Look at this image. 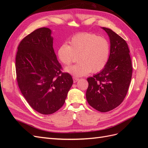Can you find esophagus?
I'll return each mask as SVG.
<instances>
[{"label":"esophagus","instance_id":"1","mask_svg":"<svg viewBox=\"0 0 148 148\" xmlns=\"http://www.w3.org/2000/svg\"><path fill=\"white\" fill-rule=\"evenodd\" d=\"M73 82H74V83H76V82H77L78 81L79 78H76V77H73Z\"/></svg>","mask_w":148,"mask_h":148}]
</instances>
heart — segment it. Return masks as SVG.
I'll return each instance as SVG.
<instances>
[{
	"label": "heart",
	"mask_w": 148,
	"mask_h": 148,
	"mask_svg": "<svg viewBox=\"0 0 148 148\" xmlns=\"http://www.w3.org/2000/svg\"><path fill=\"white\" fill-rule=\"evenodd\" d=\"M110 46L107 40L89 33L75 35L69 41V45L63 44L57 49L59 61L65 65L72 63L75 56H78L77 65L66 67L65 71L74 77L88 75L91 71L99 72L104 68L109 59Z\"/></svg>",
	"instance_id": "obj_1"
}]
</instances>
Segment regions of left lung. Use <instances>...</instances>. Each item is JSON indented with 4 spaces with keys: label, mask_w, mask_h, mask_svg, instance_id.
<instances>
[{
    "label": "left lung",
    "mask_w": 148,
    "mask_h": 148,
    "mask_svg": "<svg viewBox=\"0 0 148 148\" xmlns=\"http://www.w3.org/2000/svg\"><path fill=\"white\" fill-rule=\"evenodd\" d=\"M110 39V55L104 68L87 78L86 97L94 109L106 112L118 107L127 95L131 82L132 65L127 43L119 35L102 27Z\"/></svg>",
    "instance_id": "1"
}]
</instances>
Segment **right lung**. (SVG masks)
I'll use <instances>...</instances> for the list:
<instances>
[{"instance_id":"add662e5","label":"right lung","mask_w":148,"mask_h":148,"mask_svg":"<svg viewBox=\"0 0 148 148\" xmlns=\"http://www.w3.org/2000/svg\"><path fill=\"white\" fill-rule=\"evenodd\" d=\"M51 34L44 27L26 36L18 47L15 60L21 94L33 109L44 115L61 108L73 83L69 73L62 72Z\"/></svg>"}]
</instances>
